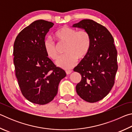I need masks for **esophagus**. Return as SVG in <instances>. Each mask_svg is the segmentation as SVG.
<instances>
[{
	"instance_id": "obj_1",
	"label": "esophagus",
	"mask_w": 132,
	"mask_h": 132,
	"mask_svg": "<svg viewBox=\"0 0 132 132\" xmlns=\"http://www.w3.org/2000/svg\"><path fill=\"white\" fill-rule=\"evenodd\" d=\"M72 72V70H66V73L67 75H69L70 74V73Z\"/></svg>"
}]
</instances>
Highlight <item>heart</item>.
I'll return each instance as SVG.
<instances>
[{
  "label": "heart",
  "mask_w": 132,
  "mask_h": 132,
  "mask_svg": "<svg viewBox=\"0 0 132 132\" xmlns=\"http://www.w3.org/2000/svg\"><path fill=\"white\" fill-rule=\"evenodd\" d=\"M58 44H66L65 55L60 57L56 63L58 66L64 69L74 67L78 59H84L91 48V37L88 31L85 30L77 31L76 29L63 26L54 34ZM45 52L51 59L55 61L59 57L57 46L51 38H46L43 42Z\"/></svg>",
  "instance_id": "heart-1"
}]
</instances>
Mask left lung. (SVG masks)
<instances>
[{"instance_id":"left-lung-1","label":"left lung","mask_w":132,"mask_h":132,"mask_svg":"<svg viewBox=\"0 0 132 132\" xmlns=\"http://www.w3.org/2000/svg\"><path fill=\"white\" fill-rule=\"evenodd\" d=\"M73 27L84 29L91 37L90 51L74 71L81 76L76 87L77 94L84 101L94 103L106 97L115 83L117 50L112 35L101 24L85 19Z\"/></svg>"}]
</instances>
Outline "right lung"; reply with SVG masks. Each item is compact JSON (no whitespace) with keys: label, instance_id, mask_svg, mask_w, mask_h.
<instances>
[{"label":"right lung","instance_id":"1","mask_svg":"<svg viewBox=\"0 0 132 132\" xmlns=\"http://www.w3.org/2000/svg\"><path fill=\"white\" fill-rule=\"evenodd\" d=\"M53 25L44 20L35 21L20 32L14 43L13 62L21 92L29 101L38 105L52 101L60 81L66 75L43 48L45 35Z\"/></svg>","mask_w":132,"mask_h":132}]
</instances>
